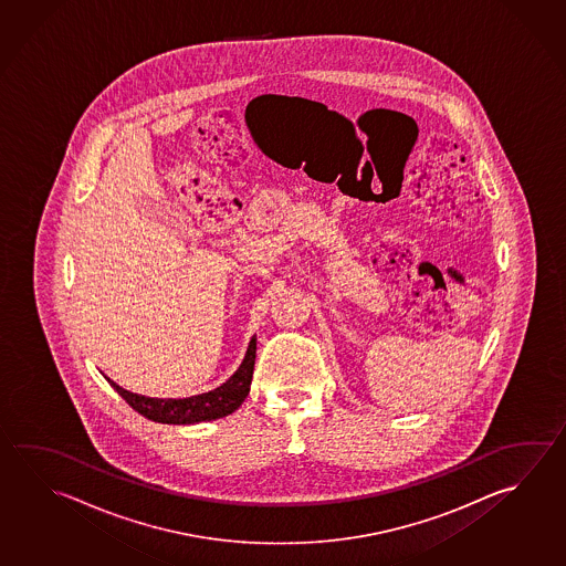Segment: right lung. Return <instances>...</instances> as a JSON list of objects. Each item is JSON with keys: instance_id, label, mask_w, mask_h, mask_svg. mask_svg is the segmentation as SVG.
Masks as SVG:
<instances>
[{"instance_id": "right-lung-1", "label": "right lung", "mask_w": 566, "mask_h": 566, "mask_svg": "<svg viewBox=\"0 0 566 566\" xmlns=\"http://www.w3.org/2000/svg\"><path fill=\"white\" fill-rule=\"evenodd\" d=\"M255 350H258V339L253 337L249 340L243 363L223 385H219L213 391L201 392V395H193L186 399L145 397V395L127 391L105 375L103 377L114 387L115 391L124 397L125 402H129L132 409L144 415L145 419H149V421L165 422V424H196V422L216 421V419L237 411L245 401L249 389H251V379H253Z\"/></svg>"}]
</instances>
